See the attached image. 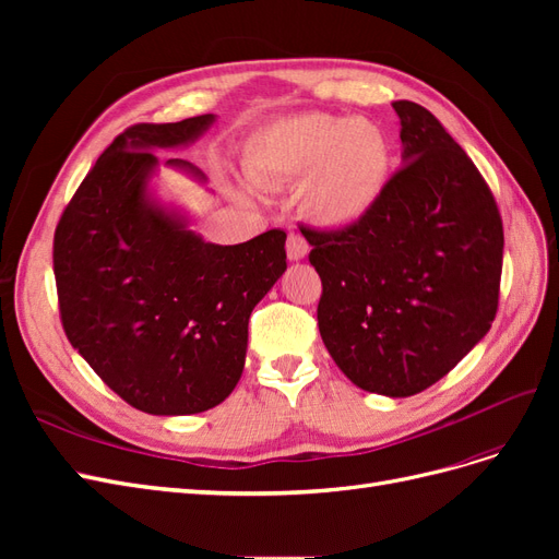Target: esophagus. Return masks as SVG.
<instances>
[{
	"label": "esophagus",
	"instance_id": "1",
	"mask_svg": "<svg viewBox=\"0 0 559 559\" xmlns=\"http://www.w3.org/2000/svg\"><path fill=\"white\" fill-rule=\"evenodd\" d=\"M308 242L302 235L298 233H289V238H286V257H289V261H300L308 257Z\"/></svg>",
	"mask_w": 559,
	"mask_h": 559
}]
</instances>
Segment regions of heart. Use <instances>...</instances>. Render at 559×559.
I'll use <instances>...</instances> for the list:
<instances>
[{"label":"heart","mask_w":559,"mask_h":559,"mask_svg":"<svg viewBox=\"0 0 559 559\" xmlns=\"http://www.w3.org/2000/svg\"><path fill=\"white\" fill-rule=\"evenodd\" d=\"M247 177L259 186L298 181V210L321 230H349L373 214L394 170L386 130L364 116L294 114L251 134Z\"/></svg>","instance_id":"b5f03b06"}]
</instances>
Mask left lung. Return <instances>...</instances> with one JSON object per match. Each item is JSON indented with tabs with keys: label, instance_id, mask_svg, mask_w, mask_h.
<instances>
[{
	"label": "left lung",
	"instance_id": "1",
	"mask_svg": "<svg viewBox=\"0 0 559 559\" xmlns=\"http://www.w3.org/2000/svg\"><path fill=\"white\" fill-rule=\"evenodd\" d=\"M403 167L349 230L302 235L321 277L319 333L366 392L413 396L448 376L492 326L503 226L478 167L438 118L408 99Z\"/></svg>",
	"mask_w": 559,
	"mask_h": 559
}]
</instances>
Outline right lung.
Here are the masks:
<instances>
[{"label": "right lung", "mask_w": 559, "mask_h": 559, "mask_svg": "<svg viewBox=\"0 0 559 559\" xmlns=\"http://www.w3.org/2000/svg\"><path fill=\"white\" fill-rule=\"evenodd\" d=\"M214 114L138 123L107 146L64 207L53 273L67 341L103 382L148 415H195L238 384L249 314L286 270V233L212 245L146 193L151 148L198 140ZM205 179L189 160L173 158Z\"/></svg>", "instance_id": "add662e5"}]
</instances>
